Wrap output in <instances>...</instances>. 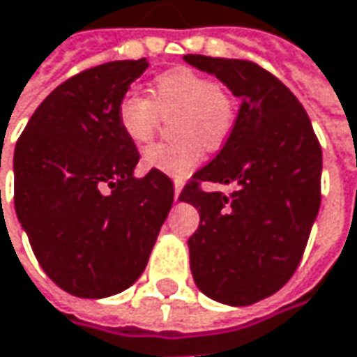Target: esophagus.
Returning a JSON list of instances; mask_svg holds the SVG:
<instances>
[{
    "label": "esophagus",
    "instance_id": "esophagus-1",
    "mask_svg": "<svg viewBox=\"0 0 357 357\" xmlns=\"http://www.w3.org/2000/svg\"><path fill=\"white\" fill-rule=\"evenodd\" d=\"M181 188H183V185H181V183H174V199H178V195H181Z\"/></svg>",
    "mask_w": 357,
    "mask_h": 357
}]
</instances>
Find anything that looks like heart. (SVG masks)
<instances>
[{
  "instance_id": "1",
  "label": "heart",
  "mask_w": 357,
  "mask_h": 357,
  "mask_svg": "<svg viewBox=\"0 0 357 357\" xmlns=\"http://www.w3.org/2000/svg\"><path fill=\"white\" fill-rule=\"evenodd\" d=\"M178 112L172 118L170 142H156L142 152L149 169L187 176L205 154V146L215 151L223 146L237 120L235 100L211 76L190 68H172L151 84V98L128 90L118 100L116 118L122 134L134 144L149 142L160 116Z\"/></svg>"
}]
</instances>
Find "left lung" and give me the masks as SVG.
<instances>
[{"instance_id":"obj_1","label":"left lung","mask_w":357,"mask_h":357,"mask_svg":"<svg viewBox=\"0 0 357 357\" xmlns=\"http://www.w3.org/2000/svg\"><path fill=\"white\" fill-rule=\"evenodd\" d=\"M241 98L221 152L197 170L181 201L197 206L188 239L199 289L227 305H251L279 291L303 257L321 203V146L294 92L249 60L187 54ZM203 182L236 183L229 197Z\"/></svg>"}]
</instances>
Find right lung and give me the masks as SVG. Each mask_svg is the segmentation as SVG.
Instances as JSON below:
<instances>
[{"mask_svg": "<svg viewBox=\"0 0 357 357\" xmlns=\"http://www.w3.org/2000/svg\"><path fill=\"white\" fill-rule=\"evenodd\" d=\"M146 58L88 68L38 106L13 152V203L47 277L88 299L120 294L142 275L174 188L118 126V100Z\"/></svg>", "mask_w": 357, "mask_h": 357, "instance_id": "obj_1", "label": "right lung"}]
</instances>
